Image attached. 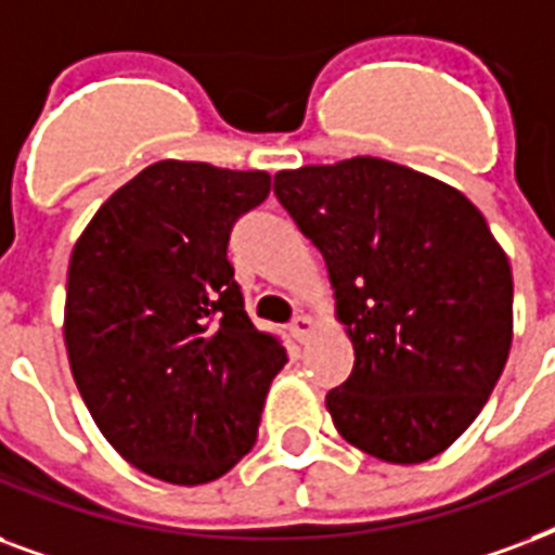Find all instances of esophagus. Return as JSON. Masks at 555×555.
I'll return each instance as SVG.
<instances>
[{"label":"esophagus","instance_id":"34e87169","mask_svg":"<svg viewBox=\"0 0 555 555\" xmlns=\"http://www.w3.org/2000/svg\"><path fill=\"white\" fill-rule=\"evenodd\" d=\"M311 332H314V320H311V317H306V314L294 317V323H291V334H294V340H299V344H302V340H308V334Z\"/></svg>","mask_w":555,"mask_h":555}]
</instances>
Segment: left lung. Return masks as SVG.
<instances>
[{
	"mask_svg": "<svg viewBox=\"0 0 555 555\" xmlns=\"http://www.w3.org/2000/svg\"><path fill=\"white\" fill-rule=\"evenodd\" d=\"M325 259L352 375L325 396L363 454L416 465L477 418L513 346V270L475 203L408 165L352 156L273 177Z\"/></svg>",
	"mask_w": 555,
	"mask_h": 555,
	"instance_id": "8db88e82",
	"label": "left lung"
}]
</instances>
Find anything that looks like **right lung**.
Here are the masks:
<instances>
[{
  "instance_id": "obj_1",
  "label": "right lung",
  "mask_w": 555,
  "mask_h": 555,
  "mask_svg": "<svg viewBox=\"0 0 555 555\" xmlns=\"http://www.w3.org/2000/svg\"><path fill=\"white\" fill-rule=\"evenodd\" d=\"M268 194V171L159 159L101 203L72 249V378L109 446L165 483L227 475L256 446L287 361L244 311L227 259L232 223Z\"/></svg>"
}]
</instances>
